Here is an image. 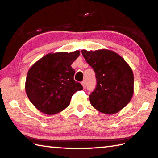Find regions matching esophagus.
<instances>
[{"label": "esophagus", "instance_id": "34e87169", "mask_svg": "<svg viewBox=\"0 0 158 158\" xmlns=\"http://www.w3.org/2000/svg\"><path fill=\"white\" fill-rule=\"evenodd\" d=\"M81 85H82V86H83L84 89L86 88V82H85V81H83L81 82Z\"/></svg>", "mask_w": 158, "mask_h": 158}]
</instances>
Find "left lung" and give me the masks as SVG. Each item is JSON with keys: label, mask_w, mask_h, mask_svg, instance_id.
<instances>
[{"label": "left lung", "mask_w": 158, "mask_h": 158, "mask_svg": "<svg viewBox=\"0 0 158 158\" xmlns=\"http://www.w3.org/2000/svg\"><path fill=\"white\" fill-rule=\"evenodd\" d=\"M81 53L96 74L97 87L89 95L92 106L106 114L119 112L134 93V75L130 65L110 49H83Z\"/></svg>", "instance_id": "obj_1"}]
</instances>
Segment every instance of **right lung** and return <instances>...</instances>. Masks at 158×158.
Masks as SVG:
<instances>
[{"instance_id": "right-lung-1", "label": "right lung", "mask_w": 158, "mask_h": 158, "mask_svg": "<svg viewBox=\"0 0 158 158\" xmlns=\"http://www.w3.org/2000/svg\"><path fill=\"white\" fill-rule=\"evenodd\" d=\"M79 51L52 52L31 66L26 76L25 90L31 102L44 114H57L67 107L72 97L83 87L75 81L72 64Z\"/></svg>"}]
</instances>
